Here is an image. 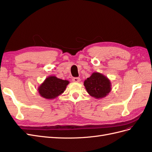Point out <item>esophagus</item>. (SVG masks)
Wrapping results in <instances>:
<instances>
[{
  "label": "esophagus",
  "instance_id": "obj_1",
  "mask_svg": "<svg viewBox=\"0 0 152 152\" xmlns=\"http://www.w3.org/2000/svg\"><path fill=\"white\" fill-rule=\"evenodd\" d=\"M72 80H73V82H79L80 81V79L79 77H74L72 79Z\"/></svg>",
  "mask_w": 152,
  "mask_h": 152
}]
</instances>
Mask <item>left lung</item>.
Masks as SVG:
<instances>
[{"mask_svg":"<svg viewBox=\"0 0 152 152\" xmlns=\"http://www.w3.org/2000/svg\"><path fill=\"white\" fill-rule=\"evenodd\" d=\"M84 86L87 93L96 98H104L111 91V84L108 78L96 72L84 81Z\"/></svg>","mask_w":152,"mask_h":152,"instance_id":"1","label":"left lung"}]
</instances>
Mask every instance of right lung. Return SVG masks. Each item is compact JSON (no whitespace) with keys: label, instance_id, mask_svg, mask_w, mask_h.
Returning <instances> with one entry per match:
<instances>
[{"label":"right lung","instance_id":"add662e5","mask_svg":"<svg viewBox=\"0 0 152 152\" xmlns=\"http://www.w3.org/2000/svg\"><path fill=\"white\" fill-rule=\"evenodd\" d=\"M68 83V80L50 76L48 77L39 87V93L44 98L53 99L63 93Z\"/></svg>","mask_w":152,"mask_h":152}]
</instances>
